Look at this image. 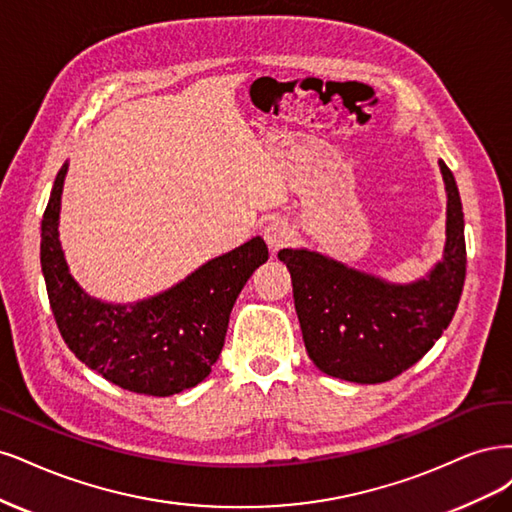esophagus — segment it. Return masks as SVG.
<instances>
[{
	"label": "esophagus",
	"instance_id": "esophagus-1",
	"mask_svg": "<svg viewBox=\"0 0 512 512\" xmlns=\"http://www.w3.org/2000/svg\"><path fill=\"white\" fill-rule=\"evenodd\" d=\"M293 236H295L293 227L283 219H276V221L268 223L266 229H263V238H266L272 251L283 249V246H287L293 240Z\"/></svg>",
	"mask_w": 512,
	"mask_h": 512
}]
</instances>
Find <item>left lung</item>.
<instances>
[{
	"instance_id": "obj_1",
	"label": "left lung",
	"mask_w": 512,
	"mask_h": 512,
	"mask_svg": "<svg viewBox=\"0 0 512 512\" xmlns=\"http://www.w3.org/2000/svg\"><path fill=\"white\" fill-rule=\"evenodd\" d=\"M447 189V244L425 278L410 285L353 270L306 249H283L308 357L342 381H391L432 349L449 327L466 280L464 210L453 172L442 159Z\"/></svg>"
}]
</instances>
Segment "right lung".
I'll return each mask as SVG.
<instances>
[{"label": "right lung", "instance_id": "add662e5", "mask_svg": "<svg viewBox=\"0 0 512 512\" xmlns=\"http://www.w3.org/2000/svg\"><path fill=\"white\" fill-rule=\"evenodd\" d=\"M59 170L42 219L40 263L61 338L82 364L121 389L168 398L202 383L219 359L229 315L255 268L268 261L259 236L214 257L155 298L106 304L72 278L59 242Z\"/></svg>", "mask_w": 512, "mask_h": 512}]
</instances>
